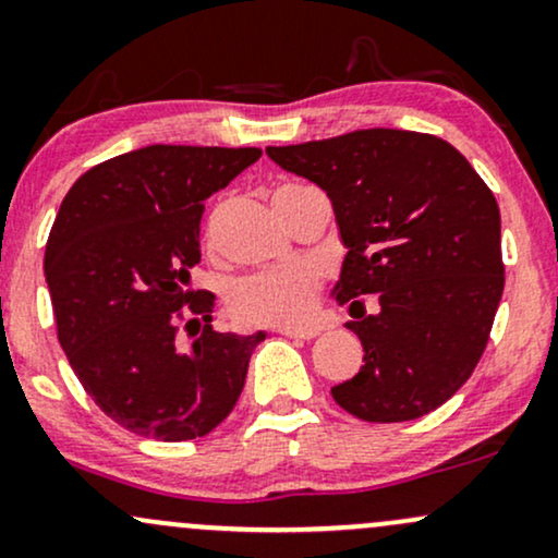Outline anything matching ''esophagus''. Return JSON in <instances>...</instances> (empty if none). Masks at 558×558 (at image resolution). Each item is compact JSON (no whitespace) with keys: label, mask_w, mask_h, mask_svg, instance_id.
Masks as SVG:
<instances>
[{"label":"esophagus","mask_w":558,"mask_h":558,"mask_svg":"<svg viewBox=\"0 0 558 558\" xmlns=\"http://www.w3.org/2000/svg\"><path fill=\"white\" fill-rule=\"evenodd\" d=\"M279 333H284V337L290 339H313L318 333V329H313V326H279L277 329Z\"/></svg>","instance_id":"obj_1"}]
</instances>
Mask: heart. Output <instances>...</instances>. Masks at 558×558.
<instances>
[{"label": "heart", "mask_w": 558, "mask_h": 558, "mask_svg": "<svg viewBox=\"0 0 558 558\" xmlns=\"http://www.w3.org/2000/svg\"><path fill=\"white\" fill-rule=\"evenodd\" d=\"M320 277L313 266L290 264L251 274L229 290V313L247 326H300L316 311Z\"/></svg>", "instance_id": "b5f03b06"}]
</instances>
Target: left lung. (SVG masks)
<instances>
[{"label": "left lung", "instance_id": "1", "mask_svg": "<svg viewBox=\"0 0 558 558\" xmlns=\"http://www.w3.org/2000/svg\"><path fill=\"white\" fill-rule=\"evenodd\" d=\"M268 159L329 195L347 255L331 294L350 305L365 357L333 386L339 408L402 423L473 376L504 292L499 203L451 143L412 130L268 146ZM363 293H376L365 314Z\"/></svg>", "mask_w": 558, "mask_h": 558}]
</instances>
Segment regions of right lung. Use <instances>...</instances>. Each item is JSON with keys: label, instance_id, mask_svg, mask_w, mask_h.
Here are the masks:
<instances>
[{"label": "right lung", "instance_id": "1", "mask_svg": "<svg viewBox=\"0 0 558 558\" xmlns=\"http://www.w3.org/2000/svg\"><path fill=\"white\" fill-rule=\"evenodd\" d=\"M258 159L260 148L156 143L96 163L59 206L44 255L59 344L90 399L137 436L190 441L238 404L266 333L214 331V294L190 290V268L203 201ZM185 315L187 348L175 339Z\"/></svg>", "mask_w": 558, "mask_h": 558}]
</instances>
